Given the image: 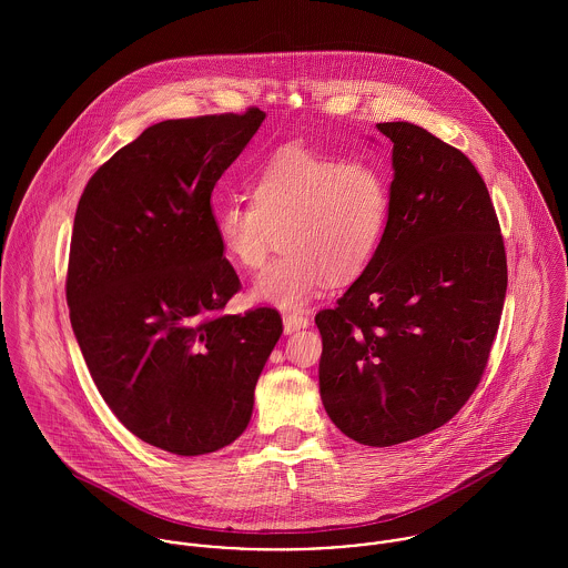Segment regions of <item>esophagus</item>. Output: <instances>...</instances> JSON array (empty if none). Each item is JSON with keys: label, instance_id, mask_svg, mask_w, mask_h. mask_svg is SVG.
Wrapping results in <instances>:
<instances>
[{"label": "esophagus", "instance_id": "34e87169", "mask_svg": "<svg viewBox=\"0 0 568 568\" xmlns=\"http://www.w3.org/2000/svg\"><path fill=\"white\" fill-rule=\"evenodd\" d=\"M282 322H284V334H293V332H297V329L308 327V317L297 315V313H286Z\"/></svg>", "mask_w": 568, "mask_h": 568}]
</instances>
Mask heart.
I'll return each mask as SVG.
<instances>
[{"instance_id": "b5f03b06", "label": "heart", "mask_w": 568, "mask_h": 568, "mask_svg": "<svg viewBox=\"0 0 568 568\" xmlns=\"http://www.w3.org/2000/svg\"><path fill=\"white\" fill-rule=\"evenodd\" d=\"M253 201L214 210L223 255L260 268L282 239L280 255L251 297L282 311L302 308L325 284L356 280L372 262L389 219V183L374 162H341L304 149H282L251 185Z\"/></svg>"}]
</instances>
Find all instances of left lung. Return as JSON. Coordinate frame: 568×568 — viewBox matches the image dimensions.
<instances>
[{
  "label": "left lung",
  "mask_w": 568,
  "mask_h": 568,
  "mask_svg": "<svg viewBox=\"0 0 568 568\" xmlns=\"http://www.w3.org/2000/svg\"><path fill=\"white\" fill-rule=\"evenodd\" d=\"M376 129L394 144L387 227L367 268L315 324L325 413L349 439L385 448L439 428L477 389L507 262L473 162L410 122Z\"/></svg>",
  "instance_id": "obj_1"
}]
</instances>
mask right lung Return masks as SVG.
Returning <instances> with one entry per match:
<instances>
[{
    "label": "right lung",
    "mask_w": 568,
    "mask_h": 568,
    "mask_svg": "<svg viewBox=\"0 0 568 568\" xmlns=\"http://www.w3.org/2000/svg\"><path fill=\"white\" fill-rule=\"evenodd\" d=\"M266 113L149 126L89 179L74 216L68 306L89 374L142 442L181 457L236 442L282 320L216 315L241 288L212 192Z\"/></svg>",
    "instance_id": "right-lung-1"
}]
</instances>
